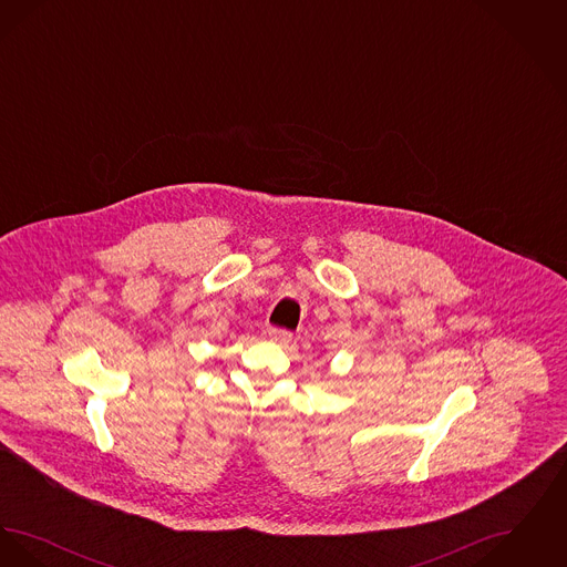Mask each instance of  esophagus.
<instances>
[{
	"mask_svg": "<svg viewBox=\"0 0 567 567\" xmlns=\"http://www.w3.org/2000/svg\"><path fill=\"white\" fill-rule=\"evenodd\" d=\"M268 336H270V340L278 342V344H289L293 340V333L289 329H280V327H270Z\"/></svg>",
	"mask_w": 567,
	"mask_h": 567,
	"instance_id": "1",
	"label": "esophagus"
}]
</instances>
